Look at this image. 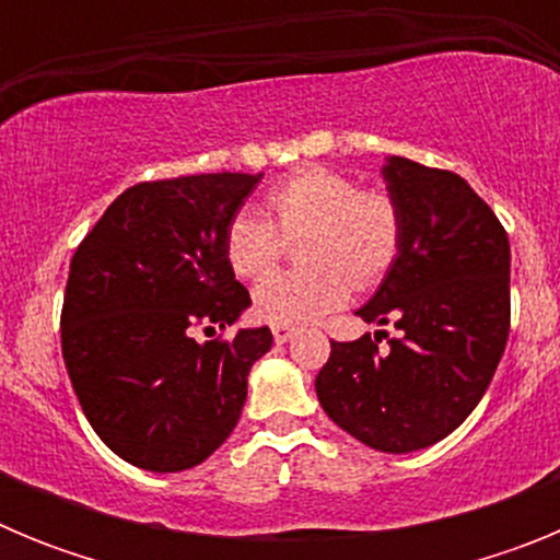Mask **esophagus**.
<instances>
[{"mask_svg": "<svg viewBox=\"0 0 560 560\" xmlns=\"http://www.w3.org/2000/svg\"><path fill=\"white\" fill-rule=\"evenodd\" d=\"M271 334H275V341H277V345H283V341L294 339L296 330L291 328V325H275V328H271Z\"/></svg>", "mask_w": 560, "mask_h": 560, "instance_id": "34e87169", "label": "esophagus"}]
</instances>
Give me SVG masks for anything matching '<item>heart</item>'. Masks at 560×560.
<instances>
[{
    "instance_id": "obj_1",
    "label": "heart",
    "mask_w": 560,
    "mask_h": 560,
    "mask_svg": "<svg viewBox=\"0 0 560 560\" xmlns=\"http://www.w3.org/2000/svg\"><path fill=\"white\" fill-rule=\"evenodd\" d=\"M266 215L241 212L226 226L224 252L241 280H260L289 243L308 270L281 272L255 289V314L271 325H305L389 275L404 244V212L384 190H361L348 173L305 167L271 187Z\"/></svg>"
}]
</instances>
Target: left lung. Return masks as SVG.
Returning a JSON list of instances; mask_svg holds the SVG:
<instances>
[{
  "mask_svg": "<svg viewBox=\"0 0 560 560\" xmlns=\"http://www.w3.org/2000/svg\"><path fill=\"white\" fill-rule=\"evenodd\" d=\"M404 244L355 314L398 328L387 350L364 334L330 341L316 375L336 427L387 454L427 448L463 423L491 384L511 334V244L493 210L452 171L387 156Z\"/></svg>",
  "mask_w": 560,
  "mask_h": 560,
  "instance_id": "obj_1",
  "label": "left lung"
}]
</instances>
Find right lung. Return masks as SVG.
<instances>
[{
  "label": "right lung",
  "mask_w": 560,
  "mask_h": 560,
  "mask_svg": "<svg viewBox=\"0 0 560 560\" xmlns=\"http://www.w3.org/2000/svg\"><path fill=\"white\" fill-rule=\"evenodd\" d=\"M264 173L140 182L108 205L69 264L61 350L97 438L145 471L205 463L235 429L269 328L199 341L252 305L226 226Z\"/></svg>",
  "instance_id": "add662e5"
}]
</instances>
